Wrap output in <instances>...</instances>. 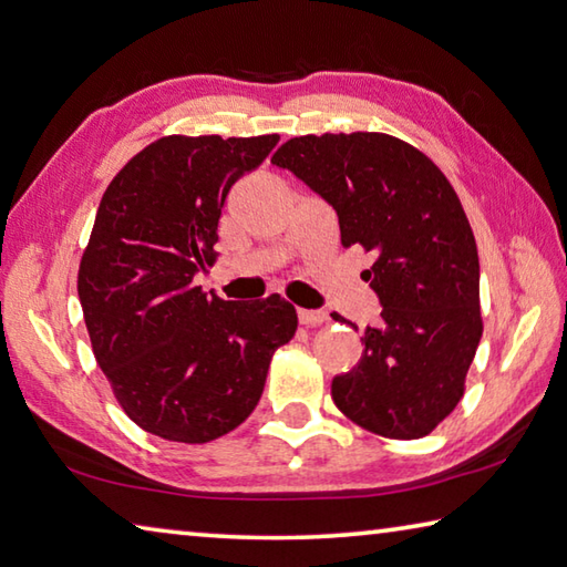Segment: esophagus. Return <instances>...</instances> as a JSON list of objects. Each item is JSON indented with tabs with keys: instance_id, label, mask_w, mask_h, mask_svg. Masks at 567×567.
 Returning <instances> with one entry per match:
<instances>
[{
	"instance_id": "1",
	"label": "esophagus",
	"mask_w": 567,
	"mask_h": 567,
	"mask_svg": "<svg viewBox=\"0 0 567 567\" xmlns=\"http://www.w3.org/2000/svg\"><path fill=\"white\" fill-rule=\"evenodd\" d=\"M298 320H301L303 326H323L328 320L326 311H308V308H301L298 311Z\"/></svg>"
}]
</instances>
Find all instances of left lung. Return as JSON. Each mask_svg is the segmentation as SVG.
Masks as SVG:
<instances>
[{"instance_id": "obj_1", "label": "left lung", "mask_w": 567, "mask_h": 567, "mask_svg": "<svg viewBox=\"0 0 567 567\" xmlns=\"http://www.w3.org/2000/svg\"><path fill=\"white\" fill-rule=\"evenodd\" d=\"M271 163L336 209L346 249L375 254L365 281L382 323L365 328L360 365L333 378L336 408L390 440L430 434L462 400L484 333L476 239L450 179L384 133L291 137Z\"/></svg>"}]
</instances>
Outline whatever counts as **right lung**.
Returning a JSON list of instances; mask_svg holds the SVG:
<instances>
[{"instance_id":"obj_1","label":"right lung","mask_w":567,"mask_h":567,"mask_svg":"<svg viewBox=\"0 0 567 567\" xmlns=\"http://www.w3.org/2000/svg\"><path fill=\"white\" fill-rule=\"evenodd\" d=\"M279 135H167L113 177L79 266L93 355L123 412L155 436L205 444L254 412L296 308L274 293L234 303L195 286L217 259L231 185Z\"/></svg>"}]
</instances>
